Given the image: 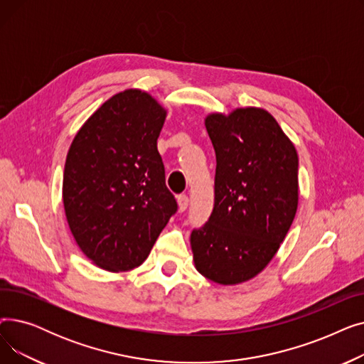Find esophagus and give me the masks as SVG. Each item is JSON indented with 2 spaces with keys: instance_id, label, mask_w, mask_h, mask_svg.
Listing matches in <instances>:
<instances>
[{
  "instance_id": "34e87169",
  "label": "esophagus",
  "mask_w": 364,
  "mask_h": 364,
  "mask_svg": "<svg viewBox=\"0 0 364 364\" xmlns=\"http://www.w3.org/2000/svg\"><path fill=\"white\" fill-rule=\"evenodd\" d=\"M177 203H178V211L184 213L187 209V205H188V198L186 195H180L177 198Z\"/></svg>"
}]
</instances>
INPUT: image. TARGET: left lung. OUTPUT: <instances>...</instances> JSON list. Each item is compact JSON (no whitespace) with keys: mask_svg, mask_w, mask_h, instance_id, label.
I'll use <instances>...</instances> for the list:
<instances>
[{"mask_svg":"<svg viewBox=\"0 0 364 364\" xmlns=\"http://www.w3.org/2000/svg\"><path fill=\"white\" fill-rule=\"evenodd\" d=\"M215 203L190 236L196 270L218 284L254 279L277 254L298 209V153L270 112L237 107L206 114Z\"/></svg>","mask_w":364,"mask_h":364,"instance_id":"1","label":"left lung"}]
</instances>
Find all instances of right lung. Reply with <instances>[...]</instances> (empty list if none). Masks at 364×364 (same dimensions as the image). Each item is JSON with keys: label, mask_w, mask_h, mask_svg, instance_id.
<instances>
[{"label": "right lung", "mask_w": 364, "mask_h": 364, "mask_svg": "<svg viewBox=\"0 0 364 364\" xmlns=\"http://www.w3.org/2000/svg\"><path fill=\"white\" fill-rule=\"evenodd\" d=\"M166 109L128 88L76 132L63 172V205L84 255L110 273L136 269L177 211L165 184L158 137Z\"/></svg>", "instance_id": "1"}]
</instances>
